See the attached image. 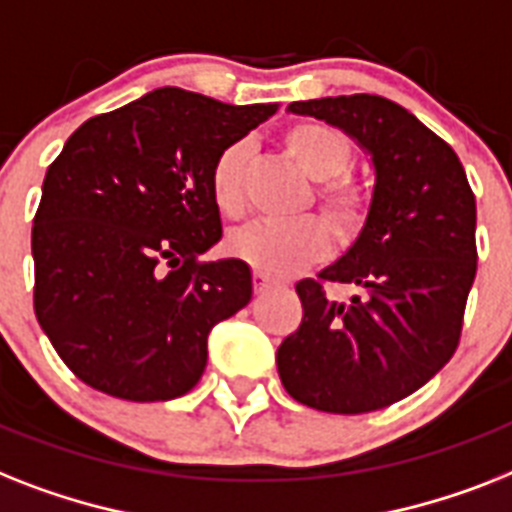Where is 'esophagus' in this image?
<instances>
[{
	"instance_id": "1",
	"label": "esophagus",
	"mask_w": 512,
	"mask_h": 512,
	"mask_svg": "<svg viewBox=\"0 0 512 512\" xmlns=\"http://www.w3.org/2000/svg\"><path fill=\"white\" fill-rule=\"evenodd\" d=\"M252 286H255V294H263V292H268L270 286H273V281H270V278H265L263 273H255V276H252Z\"/></svg>"
}]
</instances>
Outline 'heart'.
<instances>
[{"instance_id": "1", "label": "heart", "mask_w": 512, "mask_h": 512, "mask_svg": "<svg viewBox=\"0 0 512 512\" xmlns=\"http://www.w3.org/2000/svg\"><path fill=\"white\" fill-rule=\"evenodd\" d=\"M284 147L307 178L318 181L315 207L339 242H352L365 226L371 197L360 181L347 173L352 165V147L336 128L302 120L286 128ZM252 144L247 139L231 141L220 149L210 168V194L220 213L239 218L244 213V178H247ZM226 252L270 278L294 276L307 265L321 263L328 252L326 228L315 218L252 220L226 236Z\"/></svg>"}]
</instances>
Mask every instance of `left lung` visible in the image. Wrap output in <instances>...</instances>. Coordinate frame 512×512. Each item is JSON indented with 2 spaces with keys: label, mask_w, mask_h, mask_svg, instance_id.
Wrapping results in <instances>:
<instances>
[{
  "label": "left lung",
  "mask_w": 512,
  "mask_h": 512,
  "mask_svg": "<svg viewBox=\"0 0 512 512\" xmlns=\"http://www.w3.org/2000/svg\"><path fill=\"white\" fill-rule=\"evenodd\" d=\"M371 155L368 218L347 252L302 278V323L276 352L281 384L323 413L381 410L450 363L476 278V197L455 149L376 94L292 102ZM323 283L355 285L344 303Z\"/></svg>",
  "instance_id": "left-lung-1"
}]
</instances>
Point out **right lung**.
Returning a JSON list of instances; mask_svg holds the SVG:
<instances>
[{
    "label": "right lung",
    "instance_id": "obj_1",
    "mask_svg": "<svg viewBox=\"0 0 512 512\" xmlns=\"http://www.w3.org/2000/svg\"><path fill=\"white\" fill-rule=\"evenodd\" d=\"M276 110L165 86L65 141L33 218V310L83 384L131 402L197 386L213 326L252 299L244 260H199L223 236L210 168Z\"/></svg>",
    "mask_w": 512,
    "mask_h": 512
}]
</instances>
